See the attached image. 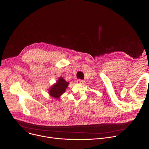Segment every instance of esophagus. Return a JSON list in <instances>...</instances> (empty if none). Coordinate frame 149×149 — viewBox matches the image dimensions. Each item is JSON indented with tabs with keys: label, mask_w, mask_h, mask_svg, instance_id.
<instances>
[{
	"label": "esophagus",
	"mask_w": 149,
	"mask_h": 149,
	"mask_svg": "<svg viewBox=\"0 0 149 149\" xmlns=\"http://www.w3.org/2000/svg\"><path fill=\"white\" fill-rule=\"evenodd\" d=\"M77 83H79V84H84V81L83 80H77V81H76Z\"/></svg>",
	"instance_id": "esophagus-1"
}]
</instances>
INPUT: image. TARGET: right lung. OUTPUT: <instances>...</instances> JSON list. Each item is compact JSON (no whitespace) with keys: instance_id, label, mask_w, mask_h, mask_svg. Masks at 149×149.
Returning <instances> with one entry per match:
<instances>
[{"instance_id":"add662e5","label":"right lung","mask_w":149,"mask_h":149,"mask_svg":"<svg viewBox=\"0 0 149 149\" xmlns=\"http://www.w3.org/2000/svg\"><path fill=\"white\" fill-rule=\"evenodd\" d=\"M69 83L66 82L62 77H60L58 80L49 89V94L54 98H58L63 93L65 92V90Z\"/></svg>"}]
</instances>
